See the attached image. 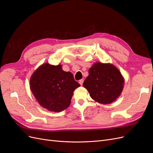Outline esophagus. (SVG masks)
Listing matches in <instances>:
<instances>
[{"instance_id":"esophagus-1","label":"esophagus","mask_w":153,"mask_h":153,"mask_svg":"<svg viewBox=\"0 0 153 153\" xmlns=\"http://www.w3.org/2000/svg\"><path fill=\"white\" fill-rule=\"evenodd\" d=\"M83 82H84V80H83V79H81V80H79V84H80L81 85H82V84H83Z\"/></svg>"}]
</instances>
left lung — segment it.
I'll list each match as a JSON object with an SVG mask.
<instances>
[{
	"instance_id": "1",
	"label": "left lung",
	"mask_w": 153,
	"mask_h": 153,
	"mask_svg": "<svg viewBox=\"0 0 153 153\" xmlns=\"http://www.w3.org/2000/svg\"><path fill=\"white\" fill-rule=\"evenodd\" d=\"M83 86L90 97L101 104H110L120 95L124 87L121 73L111 64L95 63L89 70Z\"/></svg>"
}]
</instances>
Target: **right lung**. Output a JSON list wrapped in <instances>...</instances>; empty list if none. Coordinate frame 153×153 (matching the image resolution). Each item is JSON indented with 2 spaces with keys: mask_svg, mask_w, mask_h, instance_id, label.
<instances>
[{
  "mask_svg": "<svg viewBox=\"0 0 153 153\" xmlns=\"http://www.w3.org/2000/svg\"><path fill=\"white\" fill-rule=\"evenodd\" d=\"M80 85L71 72H65L62 65H42L30 79V90L38 102L48 110L59 112L71 104L74 90Z\"/></svg>",
  "mask_w": 153,
  "mask_h": 153,
  "instance_id": "obj_1",
  "label": "right lung"
}]
</instances>
